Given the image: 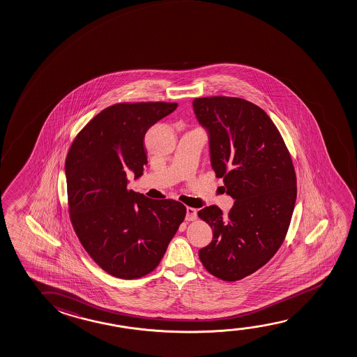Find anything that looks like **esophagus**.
Returning <instances> with one entry per match:
<instances>
[{"mask_svg":"<svg viewBox=\"0 0 357 357\" xmlns=\"http://www.w3.org/2000/svg\"><path fill=\"white\" fill-rule=\"evenodd\" d=\"M197 211L194 207H186V221H194L197 220Z\"/></svg>","mask_w":357,"mask_h":357,"instance_id":"34e87169","label":"esophagus"}]
</instances>
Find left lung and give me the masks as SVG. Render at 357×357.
<instances>
[{
    "mask_svg": "<svg viewBox=\"0 0 357 357\" xmlns=\"http://www.w3.org/2000/svg\"><path fill=\"white\" fill-rule=\"evenodd\" d=\"M192 108L208 134L212 168L236 200L227 216L215 205L197 212L213 232L199 258L210 274L237 281L268 263L284 242L297 197L295 168L279 130L258 105L206 97L194 99Z\"/></svg>",
    "mask_w": 357,
    "mask_h": 357,
    "instance_id": "obj_1",
    "label": "left lung"
}]
</instances>
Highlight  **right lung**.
Here are the masks:
<instances>
[{
    "label": "right lung",
    "instance_id": "right-lung-1",
    "mask_svg": "<svg viewBox=\"0 0 357 357\" xmlns=\"http://www.w3.org/2000/svg\"><path fill=\"white\" fill-rule=\"evenodd\" d=\"M176 107L115 104L96 115L68 150L65 174L75 232L91 258L115 278L137 279L153 271L185 218L181 202L129 190L126 176H142L145 134Z\"/></svg>",
    "mask_w": 357,
    "mask_h": 357
}]
</instances>
